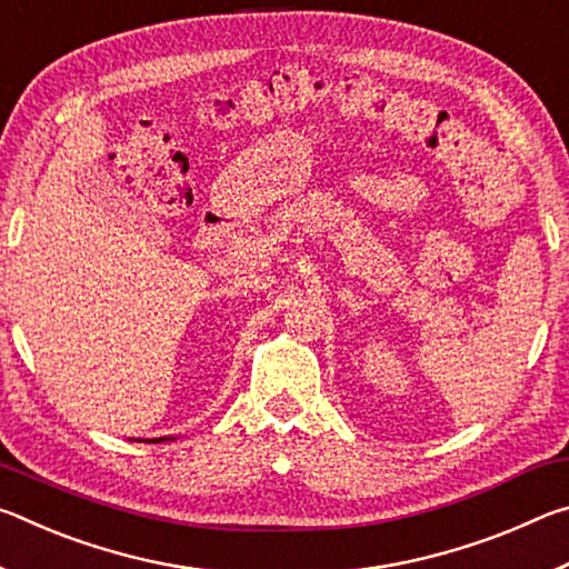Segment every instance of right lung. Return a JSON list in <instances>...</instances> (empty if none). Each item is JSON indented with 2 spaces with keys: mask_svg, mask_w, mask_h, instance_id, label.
<instances>
[{
  "mask_svg": "<svg viewBox=\"0 0 569 569\" xmlns=\"http://www.w3.org/2000/svg\"><path fill=\"white\" fill-rule=\"evenodd\" d=\"M152 441H166V439H152Z\"/></svg>",
  "mask_w": 569,
  "mask_h": 569,
  "instance_id": "add662e5",
  "label": "right lung"
}]
</instances>
